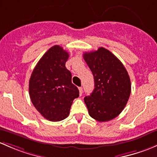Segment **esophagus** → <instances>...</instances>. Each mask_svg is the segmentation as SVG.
Returning a JSON list of instances; mask_svg holds the SVG:
<instances>
[{"instance_id": "esophagus-1", "label": "esophagus", "mask_w": 157, "mask_h": 157, "mask_svg": "<svg viewBox=\"0 0 157 157\" xmlns=\"http://www.w3.org/2000/svg\"><path fill=\"white\" fill-rule=\"evenodd\" d=\"M78 90H79V94L81 95L82 94V93H83V88H82V87H80V88H78Z\"/></svg>"}]
</instances>
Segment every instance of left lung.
<instances>
[{
  "instance_id": "8db88e82",
  "label": "left lung",
  "mask_w": 157,
  "mask_h": 157,
  "mask_svg": "<svg viewBox=\"0 0 157 157\" xmlns=\"http://www.w3.org/2000/svg\"><path fill=\"white\" fill-rule=\"evenodd\" d=\"M84 59L94 79V89L84 98L88 113L99 122L112 120L121 113L131 94V81L123 64L104 48L85 53Z\"/></svg>"
}]
</instances>
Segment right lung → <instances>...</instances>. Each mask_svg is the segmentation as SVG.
<instances>
[{
	"mask_svg": "<svg viewBox=\"0 0 157 157\" xmlns=\"http://www.w3.org/2000/svg\"><path fill=\"white\" fill-rule=\"evenodd\" d=\"M69 54L59 45L50 48L40 59L29 80L32 104L45 119L57 122L69 114L72 101L79 96L66 68Z\"/></svg>",
	"mask_w": 157,
	"mask_h": 157,
	"instance_id": "1",
	"label": "right lung"
}]
</instances>
